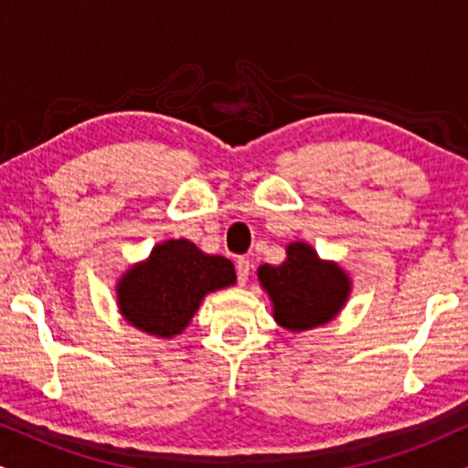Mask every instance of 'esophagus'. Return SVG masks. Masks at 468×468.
Here are the masks:
<instances>
[{
	"label": "esophagus",
	"instance_id": "obj_1",
	"mask_svg": "<svg viewBox=\"0 0 468 468\" xmlns=\"http://www.w3.org/2000/svg\"><path fill=\"white\" fill-rule=\"evenodd\" d=\"M235 270H238V283L244 285L250 274V261L246 257H239L238 261H235Z\"/></svg>",
	"mask_w": 468,
	"mask_h": 468
}]
</instances>
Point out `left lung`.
<instances>
[{
	"mask_svg": "<svg viewBox=\"0 0 468 468\" xmlns=\"http://www.w3.org/2000/svg\"><path fill=\"white\" fill-rule=\"evenodd\" d=\"M259 281L272 298L274 318L292 331L329 323L345 305L351 283L335 263L320 261L312 246L294 241L281 266L263 263Z\"/></svg>",
	"mask_w": 468,
	"mask_h": 468,
	"instance_id": "1",
	"label": "left lung"
}]
</instances>
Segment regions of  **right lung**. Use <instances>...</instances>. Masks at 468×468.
I'll list each match as a JSON object with an SVG mask.
<instances>
[{"label": "right lung", "mask_w": 468, "mask_h": 468, "mask_svg": "<svg viewBox=\"0 0 468 468\" xmlns=\"http://www.w3.org/2000/svg\"><path fill=\"white\" fill-rule=\"evenodd\" d=\"M235 283L227 257L205 255L187 239L154 246L145 263L131 268L117 285V303L128 323L145 334L172 337L189 324L205 294Z\"/></svg>", "instance_id": "obj_1"}]
</instances>
